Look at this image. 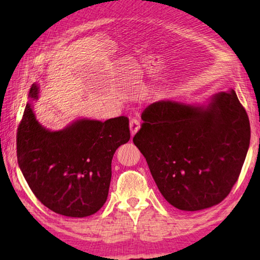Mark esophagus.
Masks as SVG:
<instances>
[{"mask_svg":"<svg viewBox=\"0 0 260 260\" xmlns=\"http://www.w3.org/2000/svg\"><path fill=\"white\" fill-rule=\"evenodd\" d=\"M140 119L137 118H132L129 121V128H131V133L132 135H134L137 131L140 129Z\"/></svg>","mask_w":260,"mask_h":260,"instance_id":"1","label":"esophagus"}]
</instances>
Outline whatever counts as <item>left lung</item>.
<instances>
[{"label":"left lung","instance_id":"obj_1","mask_svg":"<svg viewBox=\"0 0 260 260\" xmlns=\"http://www.w3.org/2000/svg\"><path fill=\"white\" fill-rule=\"evenodd\" d=\"M133 137L165 200L184 211L213 207L239 178L250 124L235 90L208 106L156 102L142 114Z\"/></svg>","mask_w":260,"mask_h":260}]
</instances>
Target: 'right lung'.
<instances>
[{"instance_id":"obj_1","label":"right lung","mask_w":260,"mask_h":260,"mask_svg":"<svg viewBox=\"0 0 260 260\" xmlns=\"http://www.w3.org/2000/svg\"><path fill=\"white\" fill-rule=\"evenodd\" d=\"M33 84L29 97L37 99ZM126 116L103 121L79 119L62 131L39 124L27 103L16 133L19 167L31 191L53 212L73 218L96 213L107 200L112 159L129 141Z\"/></svg>"}]
</instances>
